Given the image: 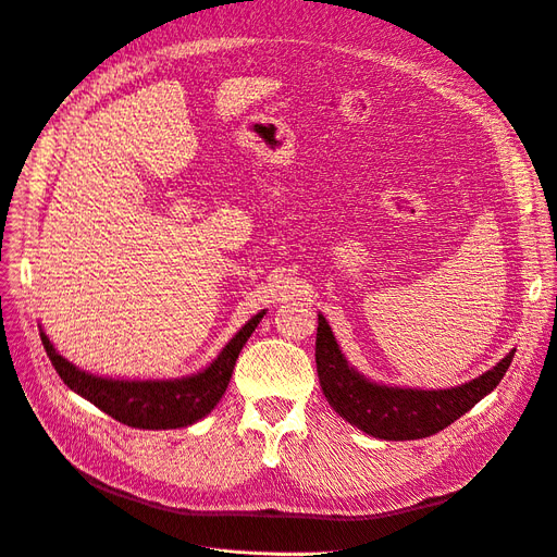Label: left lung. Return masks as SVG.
I'll use <instances>...</instances> for the list:
<instances>
[{
	"instance_id": "8db88e82",
	"label": "left lung",
	"mask_w": 557,
	"mask_h": 557,
	"mask_svg": "<svg viewBox=\"0 0 557 557\" xmlns=\"http://www.w3.org/2000/svg\"><path fill=\"white\" fill-rule=\"evenodd\" d=\"M513 360V350L491 372L450 391H411L376 385L360 376L344 360L334 334L318 315L315 367L330 407L350 425L387 442L423 440L465 416L476 401L497 387Z\"/></svg>"
}]
</instances>
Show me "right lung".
Masks as SVG:
<instances>
[{
	"label": "right lung",
	"instance_id": "add662e5",
	"mask_svg": "<svg viewBox=\"0 0 557 557\" xmlns=\"http://www.w3.org/2000/svg\"><path fill=\"white\" fill-rule=\"evenodd\" d=\"M264 311L252 315L237 332V336L223 348L205 372L176 381H113L81 372L72 362H66L53 344L41 332V344L53 362L60 379L72 387L74 393L92 401L117 423L141 430H170L197 423L199 418L211 413L227 391L234 364L248 336L256 332Z\"/></svg>",
	"mask_w": 557,
	"mask_h": 557
}]
</instances>
